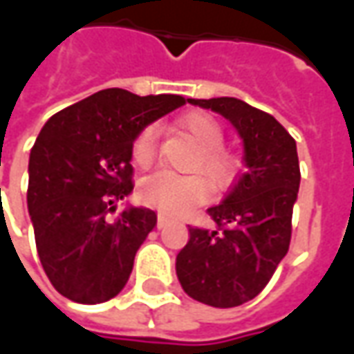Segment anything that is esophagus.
<instances>
[{
    "label": "esophagus",
    "mask_w": 354,
    "mask_h": 354,
    "mask_svg": "<svg viewBox=\"0 0 354 354\" xmlns=\"http://www.w3.org/2000/svg\"><path fill=\"white\" fill-rule=\"evenodd\" d=\"M167 222H169V220H167L165 216L159 214V218H157V230H165V227H167Z\"/></svg>",
    "instance_id": "1"
}]
</instances>
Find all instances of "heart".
<instances>
[{"label":"heart","mask_w":354,"mask_h":354,"mask_svg":"<svg viewBox=\"0 0 354 354\" xmlns=\"http://www.w3.org/2000/svg\"><path fill=\"white\" fill-rule=\"evenodd\" d=\"M180 129L199 146L192 169L201 170L214 189H225L235 180L239 161L235 153L222 146L223 129L214 117L205 111H192L180 119ZM157 153V134L146 127L132 144V159L138 167H149ZM201 174H176L159 170L142 180L140 197L147 207L165 214L180 216L189 212L208 197V184Z\"/></svg>","instance_id":"obj_1"}]
</instances>
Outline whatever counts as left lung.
<instances>
[{"instance_id":"1","label":"left lung","mask_w":354,"mask_h":354,"mask_svg":"<svg viewBox=\"0 0 354 354\" xmlns=\"http://www.w3.org/2000/svg\"><path fill=\"white\" fill-rule=\"evenodd\" d=\"M187 102L235 127L245 146V170L227 197L208 208L218 227H189V241L176 256L178 281L201 304L237 307L266 288L288 252L301 178L296 140L273 115L239 98Z\"/></svg>"}]
</instances>
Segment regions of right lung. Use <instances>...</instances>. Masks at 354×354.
<instances>
[{
  "label": "right lung",
  "mask_w": 354,
  "mask_h": 354,
  "mask_svg": "<svg viewBox=\"0 0 354 354\" xmlns=\"http://www.w3.org/2000/svg\"><path fill=\"white\" fill-rule=\"evenodd\" d=\"M184 104L178 94L104 88L43 124L28 162V212L43 269L64 297L102 304L127 284L157 214L127 207L109 222L108 212L134 187L136 136Z\"/></svg>",
  "instance_id": "obj_1"
}]
</instances>
